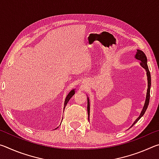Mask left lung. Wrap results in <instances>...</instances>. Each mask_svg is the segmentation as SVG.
<instances>
[{
    "label": "left lung",
    "instance_id": "left-lung-1",
    "mask_svg": "<svg viewBox=\"0 0 159 159\" xmlns=\"http://www.w3.org/2000/svg\"><path fill=\"white\" fill-rule=\"evenodd\" d=\"M135 58L138 59L139 61H141V65L142 66H143L144 68L146 69L147 71V80H148V88H147V97H146V100H145V103H144V105L143 107V109H142V111L141 112L140 115H139V116L137 118L135 121L133 123V124L132 125V126H133L135 123L138 121V120L140 119V118L144 114L145 111H146V110L148 107V105H149V98H150V87H151V75H150V72H149V68H148V66H147V59L146 55H145V54L142 52V50H138V52H137V54L135 55ZM88 117H89V115H90V102H89V99L88 98ZM88 119H89V118H88ZM131 126V127H132Z\"/></svg>",
    "mask_w": 159,
    "mask_h": 159
}]
</instances>
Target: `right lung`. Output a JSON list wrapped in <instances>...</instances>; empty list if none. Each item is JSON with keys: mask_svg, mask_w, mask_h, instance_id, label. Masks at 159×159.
Returning <instances> with one entry per match:
<instances>
[{"mask_svg": "<svg viewBox=\"0 0 159 159\" xmlns=\"http://www.w3.org/2000/svg\"><path fill=\"white\" fill-rule=\"evenodd\" d=\"M74 93H75V90H72L71 91V92H70V93L68 94V95L66 96V99H65V102H64V108H65L66 104L68 103V102L69 101V99H71V97L74 95Z\"/></svg>", "mask_w": 159, "mask_h": 159, "instance_id": "1", "label": "right lung"}]
</instances>
